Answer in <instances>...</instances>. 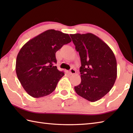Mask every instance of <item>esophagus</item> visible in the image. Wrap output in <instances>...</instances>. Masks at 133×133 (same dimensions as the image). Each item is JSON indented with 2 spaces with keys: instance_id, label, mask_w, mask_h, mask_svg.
I'll return each mask as SVG.
<instances>
[{
  "instance_id": "obj_1",
  "label": "esophagus",
  "mask_w": 133,
  "mask_h": 133,
  "mask_svg": "<svg viewBox=\"0 0 133 133\" xmlns=\"http://www.w3.org/2000/svg\"><path fill=\"white\" fill-rule=\"evenodd\" d=\"M69 72H70V75H74L76 73V71H75V70L74 69H71L70 70Z\"/></svg>"
}]
</instances>
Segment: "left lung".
<instances>
[{
  "instance_id": "1",
  "label": "left lung",
  "mask_w": 133,
  "mask_h": 133,
  "mask_svg": "<svg viewBox=\"0 0 133 133\" xmlns=\"http://www.w3.org/2000/svg\"><path fill=\"white\" fill-rule=\"evenodd\" d=\"M81 61V82L75 92L90 102L99 100L114 86L117 76V61L111 49L91 33L70 35Z\"/></svg>"
}]
</instances>
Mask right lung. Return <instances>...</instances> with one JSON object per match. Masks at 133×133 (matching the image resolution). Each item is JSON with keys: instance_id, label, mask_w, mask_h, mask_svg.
<instances>
[{"instance_id": "1", "label": "right lung", "mask_w": 133, "mask_h": 133, "mask_svg": "<svg viewBox=\"0 0 133 133\" xmlns=\"http://www.w3.org/2000/svg\"><path fill=\"white\" fill-rule=\"evenodd\" d=\"M71 42L67 34L49 30L28 41L17 55L16 72L22 86L34 98L52 93L64 75L56 66L55 53Z\"/></svg>"}]
</instances>
